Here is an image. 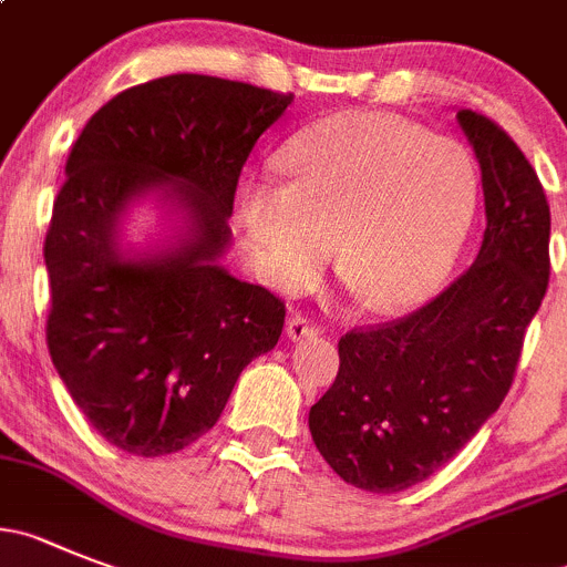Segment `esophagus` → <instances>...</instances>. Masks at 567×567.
Masks as SVG:
<instances>
[{
    "label": "esophagus",
    "mask_w": 567,
    "mask_h": 567,
    "mask_svg": "<svg viewBox=\"0 0 567 567\" xmlns=\"http://www.w3.org/2000/svg\"><path fill=\"white\" fill-rule=\"evenodd\" d=\"M319 336V324L308 319L305 313H293L288 319V338L290 341H305V338Z\"/></svg>",
    "instance_id": "obj_1"
}]
</instances>
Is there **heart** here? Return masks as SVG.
Masks as SVG:
<instances>
[{"mask_svg": "<svg viewBox=\"0 0 567 567\" xmlns=\"http://www.w3.org/2000/svg\"><path fill=\"white\" fill-rule=\"evenodd\" d=\"M290 184L243 189L240 218L262 271L299 290L338 266L358 299L403 313L451 274L478 200L473 156L447 136L374 111H341L282 153Z\"/></svg>", "mask_w": 567, "mask_h": 567, "instance_id": "obj_1", "label": "heart"}]
</instances>
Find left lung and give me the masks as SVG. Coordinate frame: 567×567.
Returning <instances> with one entry per match:
<instances>
[{"instance_id":"8db88e82","label":"left lung","mask_w":567,"mask_h":567,"mask_svg":"<svg viewBox=\"0 0 567 567\" xmlns=\"http://www.w3.org/2000/svg\"><path fill=\"white\" fill-rule=\"evenodd\" d=\"M458 125L481 164L486 229L473 266L403 319L338 341V374L310 409L324 462L367 492H403L489 420L520 361L551 274V209L509 134L478 111Z\"/></svg>"}]
</instances>
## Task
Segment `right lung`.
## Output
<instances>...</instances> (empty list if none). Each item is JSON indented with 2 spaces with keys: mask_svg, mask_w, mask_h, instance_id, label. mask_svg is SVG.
I'll use <instances>...</instances> for the list:
<instances>
[{
  "mask_svg": "<svg viewBox=\"0 0 567 567\" xmlns=\"http://www.w3.org/2000/svg\"><path fill=\"white\" fill-rule=\"evenodd\" d=\"M293 94L167 75L111 97L66 158L44 240L47 347L94 431L134 456H167L220 420L243 369L277 347L285 301L231 277L243 164ZM167 186L190 215L173 252L125 260L115 218Z\"/></svg>",
  "mask_w": 567,
  "mask_h": 567,
  "instance_id": "right-lung-1",
  "label": "right lung"
}]
</instances>
